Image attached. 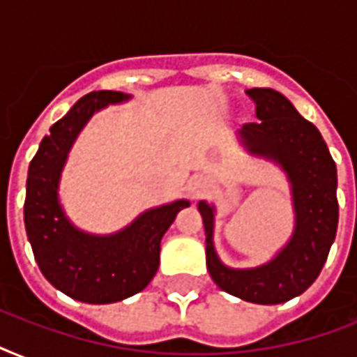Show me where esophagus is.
I'll return each mask as SVG.
<instances>
[{"instance_id": "34e87169", "label": "esophagus", "mask_w": 357, "mask_h": 357, "mask_svg": "<svg viewBox=\"0 0 357 357\" xmlns=\"http://www.w3.org/2000/svg\"><path fill=\"white\" fill-rule=\"evenodd\" d=\"M204 190H206V179L198 178L195 183H192V192H195V196H200Z\"/></svg>"}]
</instances>
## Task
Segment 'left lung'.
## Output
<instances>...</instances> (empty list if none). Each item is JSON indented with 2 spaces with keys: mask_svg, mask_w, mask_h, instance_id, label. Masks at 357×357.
<instances>
[{
  "mask_svg": "<svg viewBox=\"0 0 357 357\" xmlns=\"http://www.w3.org/2000/svg\"><path fill=\"white\" fill-rule=\"evenodd\" d=\"M259 120L241 129L250 151L276 159L293 183L296 229L276 259L250 271H231L213 248V207L200 202L206 226L207 271L226 293L254 304H282L315 282L326 263L339 220L337 168L319 129L272 89H250Z\"/></svg>",
  "mask_w": 357,
  "mask_h": 357,
  "instance_id": "left-lung-1",
  "label": "left lung"
}]
</instances>
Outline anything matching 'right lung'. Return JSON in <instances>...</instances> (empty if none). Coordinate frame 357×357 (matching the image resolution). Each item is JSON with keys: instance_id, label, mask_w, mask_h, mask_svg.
<instances>
[{"instance_id": "obj_1", "label": "right lung", "mask_w": 357, "mask_h": 357, "mask_svg": "<svg viewBox=\"0 0 357 357\" xmlns=\"http://www.w3.org/2000/svg\"><path fill=\"white\" fill-rule=\"evenodd\" d=\"M122 92H91L50 128L33 157L24 204L25 231L42 274L53 287L86 304H111L139 293L159 268L161 238L189 202H172L140 215L111 237L81 234L57 202L59 174L70 146L94 111L122 102Z\"/></svg>"}]
</instances>
